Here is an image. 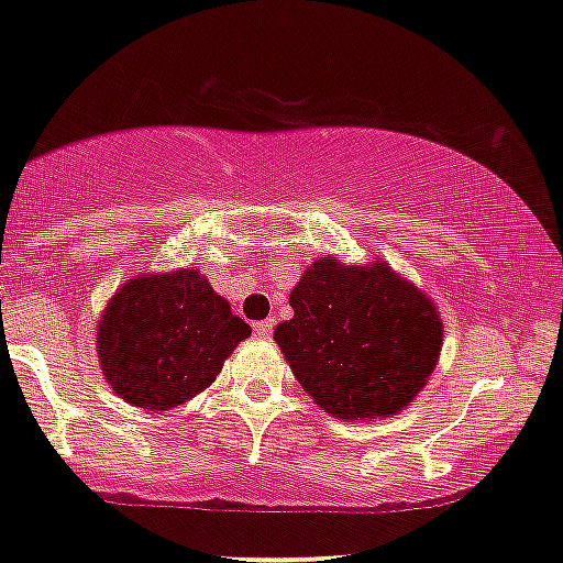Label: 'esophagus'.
Instances as JSON below:
<instances>
[{
  "mask_svg": "<svg viewBox=\"0 0 563 563\" xmlns=\"http://www.w3.org/2000/svg\"><path fill=\"white\" fill-rule=\"evenodd\" d=\"M253 331H255V334H258L261 339H268L271 331H274V321H271V318H268V321H258V323L253 325Z\"/></svg>",
  "mask_w": 563,
  "mask_h": 563,
  "instance_id": "1",
  "label": "esophagus"
}]
</instances>
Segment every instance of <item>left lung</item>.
Masks as SVG:
<instances>
[{
  "label": "left lung",
  "mask_w": 563,
  "mask_h": 563,
  "mask_svg": "<svg viewBox=\"0 0 563 563\" xmlns=\"http://www.w3.org/2000/svg\"><path fill=\"white\" fill-rule=\"evenodd\" d=\"M274 342L318 407L342 420L391 418L439 363L435 305L384 261H316L289 295Z\"/></svg>",
  "instance_id": "obj_1"
}]
</instances>
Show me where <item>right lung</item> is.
Returning a JSON list of instances; mask_svg holds the SVG:
<instances>
[{
    "label": "right lung",
    "mask_w": 563,
    "mask_h": 563,
    "mask_svg": "<svg viewBox=\"0 0 563 563\" xmlns=\"http://www.w3.org/2000/svg\"><path fill=\"white\" fill-rule=\"evenodd\" d=\"M250 325L198 268L148 274L114 292L96 329L109 386L133 407L162 412L217 380Z\"/></svg>",
    "instance_id": "obj_1"
}]
</instances>
